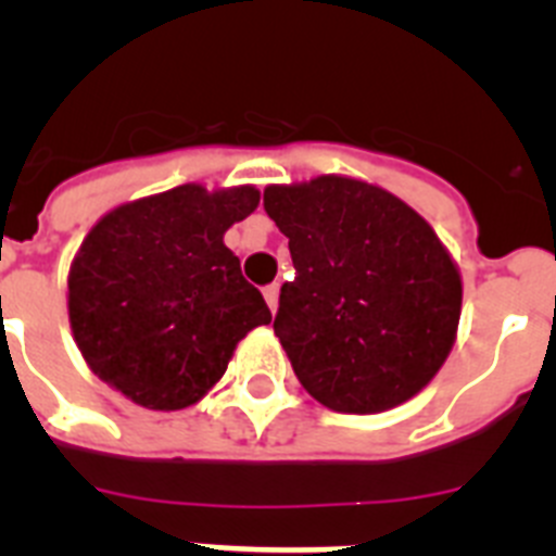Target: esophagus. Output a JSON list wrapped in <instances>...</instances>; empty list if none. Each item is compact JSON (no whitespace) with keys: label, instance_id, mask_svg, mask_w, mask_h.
<instances>
[{"label":"esophagus","instance_id":"34e87169","mask_svg":"<svg viewBox=\"0 0 556 556\" xmlns=\"http://www.w3.org/2000/svg\"><path fill=\"white\" fill-rule=\"evenodd\" d=\"M278 294H281V287L278 283H269L267 289H264V298H267V306L269 312H278Z\"/></svg>","mask_w":556,"mask_h":556}]
</instances>
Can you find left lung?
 I'll list each match as a JSON object with an SVG mask.
<instances>
[{
    "label": "left lung",
    "mask_w": 556,
    "mask_h": 556,
    "mask_svg": "<svg viewBox=\"0 0 556 556\" xmlns=\"http://www.w3.org/2000/svg\"><path fill=\"white\" fill-rule=\"evenodd\" d=\"M289 239L275 337L303 390L376 415L429 384L456 342L462 275L429 223L392 191L348 175L264 189Z\"/></svg>",
    "instance_id": "8db88e82"
}]
</instances>
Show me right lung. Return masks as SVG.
Returning <instances> with one entry per match:
<instances>
[{
    "label": "right lung",
    "instance_id": "right-lung-1",
    "mask_svg": "<svg viewBox=\"0 0 556 556\" xmlns=\"http://www.w3.org/2000/svg\"><path fill=\"white\" fill-rule=\"evenodd\" d=\"M255 186L200 184L130 200L97 219L68 267V326L86 365L144 409L198 404L236 345L273 314L225 233L258 208Z\"/></svg>",
    "mask_w": 556,
    "mask_h": 556
}]
</instances>
